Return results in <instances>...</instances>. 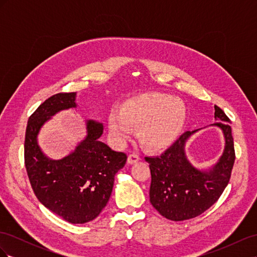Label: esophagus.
<instances>
[{
    "instance_id": "34e87169",
    "label": "esophagus",
    "mask_w": 257,
    "mask_h": 257,
    "mask_svg": "<svg viewBox=\"0 0 257 257\" xmlns=\"http://www.w3.org/2000/svg\"><path fill=\"white\" fill-rule=\"evenodd\" d=\"M139 160H141V158H139V155L133 153V154H130L128 155L127 163H128V164H135V163H137Z\"/></svg>"
}]
</instances>
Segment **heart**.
<instances>
[{"label":"heart","mask_w":257,"mask_h":257,"mask_svg":"<svg viewBox=\"0 0 257 257\" xmlns=\"http://www.w3.org/2000/svg\"><path fill=\"white\" fill-rule=\"evenodd\" d=\"M186 108L181 99L162 93H146L124 102L119 111H111L108 120L112 141L121 145L137 126V137L153 151L166 149L181 135Z\"/></svg>","instance_id":"obj_1"}]
</instances>
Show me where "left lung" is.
Listing matches in <instances>:
<instances>
[{"instance_id":"1","label":"left lung","mask_w":257,"mask_h":257,"mask_svg":"<svg viewBox=\"0 0 257 257\" xmlns=\"http://www.w3.org/2000/svg\"><path fill=\"white\" fill-rule=\"evenodd\" d=\"M214 126L220 127L225 147L213 166L200 170L194 167L185 154V144L198 130L183 133L159 157L146 158L151 172L150 203L160 214L172 221L198 216L220 198L229 182L235 163L234 139L229 119L214 106Z\"/></svg>"}]
</instances>
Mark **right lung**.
Instances as JSON below:
<instances>
[{
  "label": "right lung",
  "mask_w": 257,
  "mask_h": 257,
  "mask_svg": "<svg viewBox=\"0 0 257 257\" xmlns=\"http://www.w3.org/2000/svg\"><path fill=\"white\" fill-rule=\"evenodd\" d=\"M76 107V92L58 93L38 106L28 121L25 163L37 199L65 221L83 224L94 220L107 205L114 175L127 157L99 141L104 126L95 120H87V136L73 152L61 160L45 155L37 142L41 128L59 111Z\"/></svg>",
  "instance_id": "obj_1"
}]
</instances>
